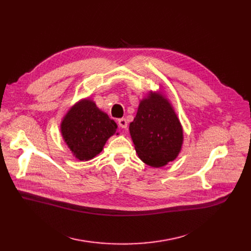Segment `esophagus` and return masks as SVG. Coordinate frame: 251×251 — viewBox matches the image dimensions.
I'll list each match as a JSON object with an SVG mask.
<instances>
[{
    "label": "esophagus",
    "mask_w": 251,
    "mask_h": 251,
    "mask_svg": "<svg viewBox=\"0 0 251 251\" xmlns=\"http://www.w3.org/2000/svg\"><path fill=\"white\" fill-rule=\"evenodd\" d=\"M118 124H119V126H120V127L123 128V129H126V128H127V121H126L125 118L119 119V120H118Z\"/></svg>",
    "instance_id": "1"
}]
</instances>
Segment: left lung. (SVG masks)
<instances>
[{
    "label": "left lung",
    "instance_id": "obj_1",
    "mask_svg": "<svg viewBox=\"0 0 251 251\" xmlns=\"http://www.w3.org/2000/svg\"><path fill=\"white\" fill-rule=\"evenodd\" d=\"M129 131L139 159L151 167H164L181 151L182 125L172 104L160 91H150L140 100Z\"/></svg>",
    "mask_w": 251,
    "mask_h": 251
}]
</instances>
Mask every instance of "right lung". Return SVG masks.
<instances>
[{"label": "right lung", "instance_id": "1", "mask_svg": "<svg viewBox=\"0 0 251 251\" xmlns=\"http://www.w3.org/2000/svg\"><path fill=\"white\" fill-rule=\"evenodd\" d=\"M117 128L116 122L88 98L72 105L60 126L65 143L79 161L94 159L116 133Z\"/></svg>", "mask_w": 251, "mask_h": 251}]
</instances>
